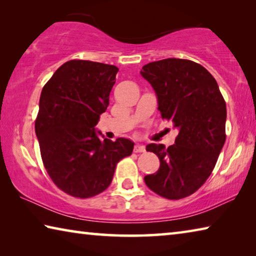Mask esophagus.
I'll return each instance as SVG.
<instances>
[{"mask_svg":"<svg viewBox=\"0 0 256 256\" xmlns=\"http://www.w3.org/2000/svg\"><path fill=\"white\" fill-rule=\"evenodd\" d=\"M134 152H135V153H144L145 146L140 144H136L135 147H134Z\"/></svg>","mask_w":256,"mask_h":256,"instance_id":"34e87169","label":"esophagus"}]
</instances>
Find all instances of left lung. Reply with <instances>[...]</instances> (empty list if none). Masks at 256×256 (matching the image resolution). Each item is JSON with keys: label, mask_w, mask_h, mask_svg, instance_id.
<instances>
[{"label": "left lung", "mask_w": 256, "mask_h": 256, "mask_svg": "<svg viewBox=\"0 0 256 256\" xmlns=\"http://www.w3.org/2000/svg\"><path fill=\"white\" fill-rule=\"evenodd\" d=\"M140 74L158 98L163 119L178 130L176 144H150L160 168L144 178L152 191L178 200L196 192L212 174L226 140V103L214 76L188 60L166 58L142 66Z\"/></svg>", "instance_id": "1"}]
</instances>
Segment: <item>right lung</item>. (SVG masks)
Segmentation results:
<instances>
[{"label":"right lung","instance_id":"add662e5","mask_svg":"<svg viewBox=\"0 0 256 256\" xmlns=\"http://www.w3.org/2000/svg\"><path fill=\"white\" fill-rule=\"evenodd\" d=\"M118 70L102 62L68 60L40 94L34 129L44 165L52 182L76 198L104 191L116 163L132 153V140L112 142L96 128L109 106Z\"/></svg>","mask_w":256,"mask_h":256}]
</instances>
